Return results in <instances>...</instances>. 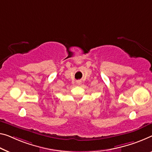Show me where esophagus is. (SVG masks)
I'll return each mask as SVG.
<instances>
[{
    "label": "esophagus",
    "mask_w": 152,
    "mask_h": 152,
    "mask_svg": "<svg viewBox=\"0 0 152 152\" xmlns=\"http://www.w3.org/2000/svg\"><path fill=\"white\" fill-rule=\"evenodd\" d=\"M76 82H77V84L78 86H80L81 84V80H77L76 81Z\"/></svg>",
    "instance_id": "obj_1"
}]
</instances>
